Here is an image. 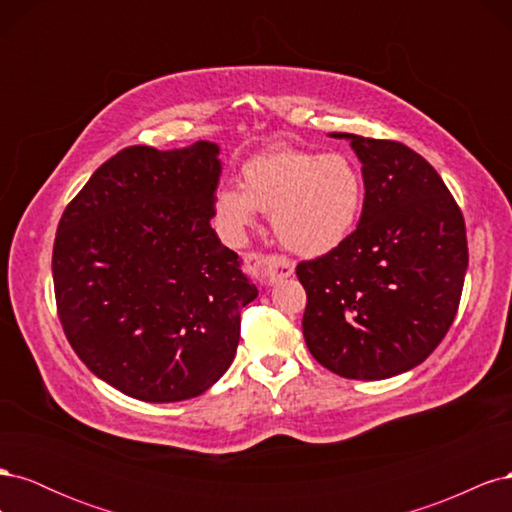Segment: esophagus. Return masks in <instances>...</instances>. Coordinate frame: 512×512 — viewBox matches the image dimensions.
<instances>
[{"label": "esophagus", "instance_id": "obj_1", "mask_svg": "<svg viewBox=\"0 0 512 512\" xmlns=\"http://www.w3.org/2000/svg\"><path fill=\"white\" fill-rule=\"evenodd\" d=\"M252 267L258 273V280L262 284H275L280 280H286V277L294 273V262L288 260L286 256H277V254L258 256Z\"/></svg>", "mask_w": 512, "mask_h": 512}]
</instances>
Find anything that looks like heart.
Masks as SVG:
<instances>
[{"mask_svg": "<svg viewBox=\"0 0 512 512\" xmlns=\"http://www.w3.org/2000/svg\"><path fill=\"white\" fill-rule=\"evenodd\" d=\"M365 183L346 153L277 145L256 153L241 168V188L215 194V215L230 237H241L256 213H271V226L290 252L322 256L342 245L363 213Z\"/></svg>", "mask_w": 512, "mask_h": 512, "instance_id": "heart-1", "label": "heart"}]
</instances>
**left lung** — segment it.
I'll list each match as a JSON object with an SVG mask.
<instances>
[{
    "mask_svg": "<svg viewBox=\"0 0 512 512\" xmlns=\"http://www.w3.org/2000/svg\"><path fill=\"white\" fill-rule=\"evenodd\" d=\"M331 136L361 160L365 203L342 245L299 262L303 337L333 374L384 380L421 365L451 329L468 271L466 224L436 168L410 147Z\"/></svg>",
    "mask_w": 512,
    "mask_h": 512,
    "instance_id": "obj_1",
    "label": "left lung"
}]
</instances>
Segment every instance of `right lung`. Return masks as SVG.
Listing matches in <instances>:
<instances>
[{"mask_svg": "<svg viewBox=\"0 0 512 512\" xmlns=\"http://www.w3.org/2000/svg\"><path fill=\"white\" fill-rule=\"evenodd\" d=\"M220 147L136 145L106 160L57 226L53 284L61 327L106 384L151 404L218 382L258 297L211 228Z\"/></svg>", "mask_w": 512, "mask_h": 512, "instance_id": "right-lung-1", "label": "right lung"}]
</instances>
